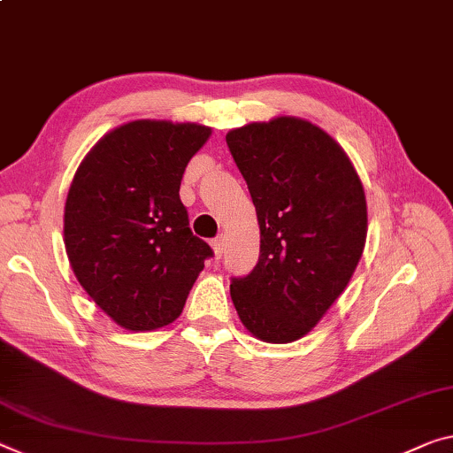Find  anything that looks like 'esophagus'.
Here are the masks:
<instances>
[{"mask_svg":"<svg viewBox=\"0 0 453 453\" xmlns=\"http://www.w3.org/2000/svg\"><path fill=\"white\" fill-rule=\"evenodd\" d=\"M212 249H214V255H217V259L222 257V250H225V236H217V239H212Z\"/></svg>","mask_w":453,"mask_h":453,"instance_id":"esophagus-1","label":"esophagus"}]
</instances>
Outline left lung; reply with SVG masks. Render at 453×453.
<instances>
[{
  "mask_svg": "<svg viewBox=\"0 0 453 453\" xmlns=\"http://www.w3.org/2000/svg\"><path fill=\"white\" fill-rule=\"evenodd\" d=\"M226 145L261 228L259 261L231 280L236 314L263 342H294L322 319L358 265L363 182L344 150L297 117L233 129Z\"/></svg>",
  "mask_w": 453,
  "mask_h": 453,
  "instance_id": "left-lung-1",
  "label": "left lung"
}]
</instances>
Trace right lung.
<instances>
[{
    "label": "right lung",
    "mask_w": 453,
    "mask_h": 453,
    "mask_svg": "<svg viewBox=\"0 0 453 453\" xmlns=\"http://www.w3.org/2000/svg\"><path fill=\"white\" fill-rule=\"evenodd\" d=\"M211 137L196 123L131 121L101 139L74 173L65 247L76 280L125 330L172 324L212 249L190 231L180 182Z\"/></svg>",
    "instance_id": "add662e5"
}]
</instances>
